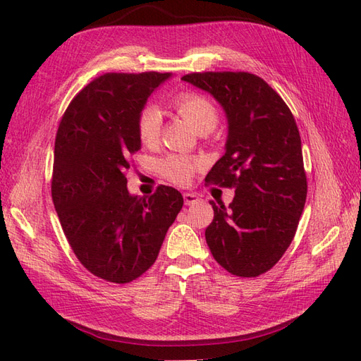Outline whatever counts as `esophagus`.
<instances>
[{
  "instance_id": "1",
  "label": "esophagus",
  "mask_w": 361,
  "mask_h": 361,
  "mask_svg": "<svg viewBox=\"0 0 361 361\" xmlns=\"http://www.w3.org/2000/svg\"><path fill=\"white\" fill-rule=\"evenodd\" d=\"M183 198H185V204H194L198 202V197L195 194H190V192H185L183 194Z\"/></svg>"
}]
</instances>
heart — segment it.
Listing matches in <instances>:
<instances>
[{
  "label": "heart",
  "mask_w": 361,
  "mask_h": 361,
  "mask_svg": "<svg viewBox=\"0 0 361 361\" xmlns=\"http://www.w3.org/2000/svg\"><path fill=\"white\" fill-rule=\"evenodd\" d=\"M171 106L185 118L197 132H211L219 122V111L211 99L195 93V91H181L171 99ZM161 124L163 116L157 105H144L136 119V132L144 145H155L159 140ZM200 167V161L188 155H173L166 157L161 161V173L164 178L175 183V185H188L192 180L197 169Z\"/></svg>",
  "instance_id": "1"
}]
</instances>
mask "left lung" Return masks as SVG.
Returning a JSON list of instances; mask_svg holds the SVG:
<instances>
[{"mask_svg":"<svg viewBox=\"0 0 361 361\" xmlns=\"http://www.w3.org/2000/svg\"><path fill=\"white\" fill-rule=\"evenodd\" d=\"M208 91L228 118L226 152L206 175L208 185L234 188L228 206H216L206 243L217 264L256 278L279 262L296 234L307 198L301 136L282 97L245 71L190 73L181 78Z\"/></svg>","mask_w":361,"mask_h":361,"instance_id":"obj_1","label":"left lung"}]
</instances>
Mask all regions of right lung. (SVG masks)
Here are the masks:
<instances>
[{"instance_id": "add662e5", "label": "right lung", "mask_w": 361, "mask_h": 361, "mask_svg": "<svg viewBox=\"0 0 361 361\" xmlns=\"http://www.w3.org/2000/svg\"><path fill=\"white\" fill-rule=\"evenodd\" d=\"M169 73H106L74 96L60 119L51 194L65 237L97 278L127 283L155 264L180 209L178 190L161 185L130 195L126 172L141 149L136 119Z\"/></svg>"}]
</instances>
